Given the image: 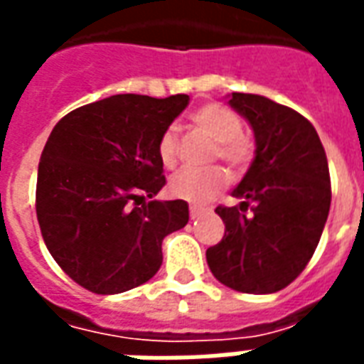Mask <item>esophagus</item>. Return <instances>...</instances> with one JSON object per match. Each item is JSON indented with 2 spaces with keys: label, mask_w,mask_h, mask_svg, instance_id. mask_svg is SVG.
<instances>
[{
  "label": "esophagus",
  "mask_w": 364,
  "mask_h": 364,
  "mask_svg": "<svg viewBox=\"0 0 364 364\" xmlns=\"http://www.w3.org/2000/svg\"><path fill=\"white\" fill-rule=\"evenodd\" d=\"M189 214H191V220H197V218H200V216L205 214V210H203V208H197V206H191Z\"/></svg>",
  "instance_id": "1"
}]
</instances>
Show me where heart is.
Instances as JSON below:
<instances>
[{"label": "heart", "instance_id": "b5f03b06", "mask_svg": "<svg viewBox=\"0 0 364 364\" xmlns=\"http://www.w3.org/2000/svg\"><path fill=\"white\" fill-rule=\"evenodd\" d=\"M193 124L216 142L214 156L228 164L236 173L244 171L253 158V144L242 132L244 122L236 111L220 103H206L191 112ZM158 158L161 166L171 169L179 158V138L173 127L166 128L158 140ZM228 185V173L220 167L206 171L185 169L169 179V195L191 205H205Z\"/></svg>", "mask_w": 364, "mask_h": 364}]
</instances>
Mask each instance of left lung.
<instances>
[{"label": "left lung", "instance_id": "obj_1", "mask_svg": "<svg viewBox=\"0 0 364 364\" xmlns=\"http://www.w3.org/2000/svg\"><path fill=\"white\" fill-rule=\"evenodd\" d=\"M228 103L253 128L255 158L232 191L240 206L216 208L226 232L206 250V263L230 289L271 294L289 287L318 247L331 203L328 158L312 122L294 109L253 93H232Z\"/></svg>", "mask_w": 364, "mask_h": 364}]
</instances>
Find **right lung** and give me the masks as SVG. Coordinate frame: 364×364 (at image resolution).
<instances>
[{
  "mask_svg": "<svg viewBox=\"0 0 364 364\" xmlns=\"http://www.w3.org/2000/svg\"><path fill=\"white\" fill-rule=\"evenodd\" d=\"M189 95L107 97L52 130L36 179V218L62 271L95 294H119L161 267V242L189 222L185 200H151L166 185L158 140Z\"/></svg>",
  "mask_w": 364,
  "mask_h": 364,
  "instance_id": "right-lung-1",
  "label": "right lung"
}]
</instances>
